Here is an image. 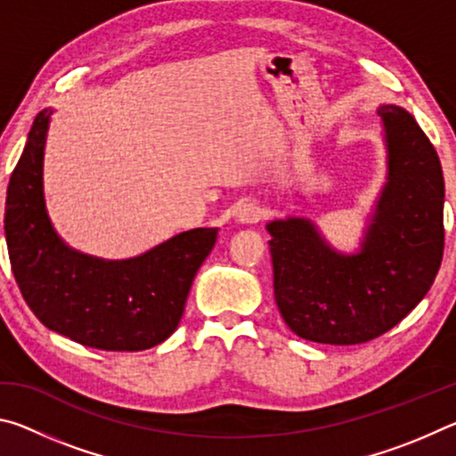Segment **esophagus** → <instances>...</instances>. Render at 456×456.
Masks as SVG:
<instances>
[{"label": "esophagus", "instance_id": "esophagus-1", "mask_svg": "<svg viewBox=\"0 0 456 456\" xmlns=\"http://www.w3.org/2000/svg\"><path fill=\"white\" fill-rule=\"evenodd\" d=\"M264 217V207L257 200H247L237 211V219L241 223H259Z\"/></svg>", "mask_w": 456, "mask_h": 456}]
</instances>
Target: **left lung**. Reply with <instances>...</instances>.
Instances as JSON below:
<instances>
[{"instance_id":"1","label":"left lung","mask_w":456,"mask_h":456,"mask_svg":"<svg viewBox=\"0 0 456 456\" xmlns=\"http://www.w3.org/2000/svg\"><path fill=\"white\" fill-rule=\"evenodd\" d=\"M388 183L358 256H339L310 221L267 225L273 296L299 338L352 346L386 334L427 296L444 251V179L435 146L404 108H378Z\"/></svg>"}]
</instances>
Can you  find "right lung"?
<instances>
[{
    "label": "right lung",
    "mask_w": 456,
    "mask_h": 456,
    "mask_svg": "<svg viewBox=\"0 0 456 456\" xmlns=\"http://www.w3.org/2000/svg\"><path fill=\"white\" fill-rule=\"evenodd\" d=\"M52 110L28 134L5 199L12 272L29 310L45 328L90 348H152L179 326L191 283L217 229H191L141 257L102 261L60 241L44 205V144Z\"/></svg>",
    "instance_id": "obj_1"
}]
</instances>
